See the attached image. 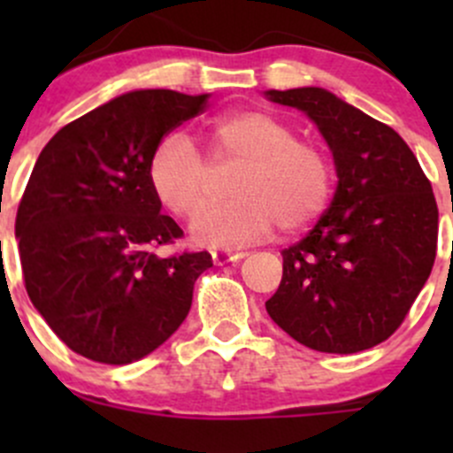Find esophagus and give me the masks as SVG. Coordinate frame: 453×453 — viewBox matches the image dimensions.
I'll list each match as a JSON object with an SVG mask.
<instances>
[{"mask_svg": "<svg viewBox=\"0 0 453 453\" xmlns=\"http://www.w3.org/2000/svg\"><path fill=\"white\" fill-rule=\"evenodd\" d=\"M248 252L243 250H219V252H212L214 265H226V263H236V260L245 258Z\"/></svg>", "mask_w": 453, "mask_h": 453, "instance_id": "esophagus-1", "label": "esophagus"}]
</instances>
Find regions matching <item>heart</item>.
<instances>
[{
    "label": "heart",
    "instance_id": "1",
    "mask_svg": "<svg viewBox=\"0 0 453 453\" xmlns=\"http://www.w3.org/2000/svg\"><path fill=\"white\" fill-rule=\"evenodd\" d=\"M203 157L186 134L164 135L149 159V184L175 217L195 214L213 185L214 172L236 167L233 199L200 211L190 223L195 241L210 248L248 245L280 227H309L326 210L333 168L311 140L296 138L289 122L265 111L227 113L203 131Z\"/></svg>",
    "mask_w": 453,
    "mask_h": 453
}]
</instances>
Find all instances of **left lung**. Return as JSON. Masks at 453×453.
Wrapping results in <instances>:
<instances>
[{"instance_id":"8db88e82","label":"left lung","mask_w":453,"mask_h":453,"mask_svg":"<svg viewBox=\"0 0 453 453\" xmlns=\"http://www.w3.org/2000/svg\"><path fill=\"white\" fill-rule=\"evenodd\" d=\"M331 146L337 190L303 241L282 252L269 318L319 353L350 355L386 342L408 315L436 258L438 205L410 146L322 87L269 89Z\"/></svg>"}]
</instances>
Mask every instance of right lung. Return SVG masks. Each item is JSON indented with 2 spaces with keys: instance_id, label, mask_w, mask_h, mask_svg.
Here are the masks:
<instances>
[{
  "instance_id": "add662e5",
  "label": "right lung",
  "mask_w": 453,
  "mask_h": 453,
  "mask_svg": "<svg viewBox=\"0 0 453 453\" xmlns=\"http://www.w3.org/2000/svg\"><path fill=\"white\" fill-rule=\"evenodd\" d=\"M208 94L140 89L63 127L36 159L15 234L35 309L91 362L125 366L180 328L208 252L159 256L184 236L149 184L164 135L199 116Z\"/></svg>"
}]
</instances>
